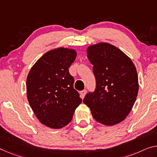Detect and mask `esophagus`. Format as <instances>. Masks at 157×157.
<instances>
[{"label":"esophagus","mask_w":157,"mask_h":157,"mask_svg":"<svg viewBox=\"0 0 157 157\" xmlns=\"http://www.w3.org/2000/svg\"><path fill=\"white\" fill-rule=\"evenodd\" d=\"M86 93H87L86 90H83L81 91V98H83L84 97H85Z\"/></svg>","instance_id":"esophagus-1"}]
</instances>
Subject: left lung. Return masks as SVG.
Listing matches in <instances>:
<instances>
[{
  "label": "left lung",
  "mask_w": 157,
  "mask_h": 157,
  "mask_svg": "<svg viewBox=\"0 0 157 157\" xmlns=\"http://www.w3.org/2000/svg\"><path fill=\"white\" fill-rule=\"evenodd\" d=\"M93 65L96 88L83 99L95 120L114 126L126 119L136 100L139 89L136 67L127 55L114 45L99 43L87 48Z\"/></svg>",
  "instance_id": "1"
}]
</instances>
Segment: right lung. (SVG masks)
<instances>
[{"label": "right lung", "mask_w": 157, "mask_h": 157, "mask_svg": "<svg viewBox=\"0 0 157 157\" xmlns=\"http://www.w3.org/2000/svg\"><path fill=\"white\" fill-rule=\"evenodd\" d=\"M76 55L75 50L67 48L49 50L29 72V103L39 121L51 128H62L69 124L82 102L74 88V79L69 72Z\"/></svg>", "instance_id": "obj_1"}]
</instances>
